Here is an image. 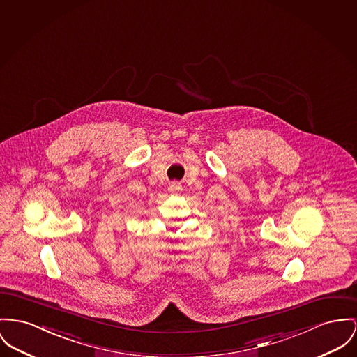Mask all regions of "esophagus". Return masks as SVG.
<instances>
[{"label":"esophagus","instance_id":"34e87169","mask_svg":"<svg viewBox=\"0 0 357 357\" xmlns=\"http://www.w3.org/2000/svg\"><path fill=\"white\" fill-rule=\"evenodd\" d=\"M180 190H181V184L177 183V181H173V183L169 185V190L173 192V193H176V192H178Z\"/></svg>","mask_w":357,"mask_h":357}]
</instances>
